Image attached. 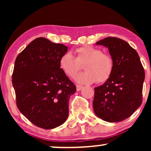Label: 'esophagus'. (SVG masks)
Masks as SVG:
<instances>
[{"instance_id":"obj_1","label":"esophagus","mask_w":151,"mask_h":151,"mask_svg":"<svg viewBox=\"0 0 151 151\" xmlns=\"http://www.w3.org/2000/svg\"><path fill=\"white\" fill-rule=\"evenodd\" d=\"M76 87H77V91H79L81 89H82L83 86H81V85H77V86H76Z\"/></svg>"}]
</instances>
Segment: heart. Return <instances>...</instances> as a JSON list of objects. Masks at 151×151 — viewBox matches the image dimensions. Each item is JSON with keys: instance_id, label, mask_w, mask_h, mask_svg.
<instances>
[{"instance_id": "heart-1", "label": "heart", "mask_w": 151, "mask_h": 151, "mask_svg": "<svg viewBox=\"0 0 151 151\" xmlns=\"http://www.w3.org/2000/svg\"><path fill=\"white\" fill-rule=\"evenodd\" d=\"M76 58L71 52L63 54L60 58L61 70L70 77H74L81 69L80 64L85 62L86 71L76 76L75 80L80 84H92L97 79L98 82H104L111 75L114 68L112 58L104 54L100 49L86 45L75 50Z\"/></svg>"}]
</instances>
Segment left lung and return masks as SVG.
Instances as JSON below:
<instances>
[{
    "instance_id": "left-lung-1",
    "label": "left lung",
    "mask_w": 151,
    "mask_h": 151,
    "mask_svg": "<svg viewBox=\"0 0 151 151\" xmlns=\"http://www.w3.org/2000/svg\"><path fill=\"white\" fill-rule=\"evenodd\" d=\"M107 47L114 62L111 75L94 88V113L107 122L131 116L142 103L145 72L137 52L124 40L106 37L96 42Z\"/></svg>"
}]
</instances>
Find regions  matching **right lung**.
Segmentation results:
<instances>
[{
    "label": "right lung",
    "instance_id": "obj_1",
    "mask_svg": "<svg viewBox=\"0 0 151 151\" xmlns=\"http://www.w3.org/2000/svg\"><path fill=\"white\" fill-rule=\"evenodd\" d=\"M68 47L44 37L32 41L17 57L12 83L20 111L35 126L52 129L67 119L76 86L60 67Z\"/></svg>",
    "mask_w": 151,
    "mask_h": 151
}]
</instances>
